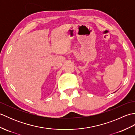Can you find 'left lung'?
I'll list each match as a JSON object with an SVG mask.
<instances>
[{"instance_id":"8db88e82","label":"left lung","mask_w":135,"mask_h":135,"mask_svg":"<svg viewBox=\"0 0 135 135\" xmlns=\"http://www.w3.org/2000/svg\"><path fill=\"white\" fill-rule=\"evenodd\" d=\"M115 92H114V93H115Z\"/></svg>"}]
</instances>
